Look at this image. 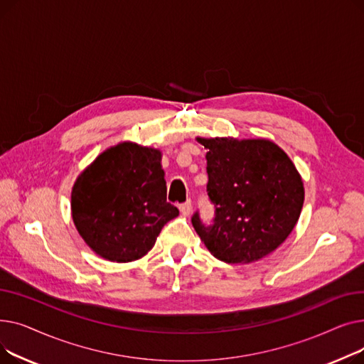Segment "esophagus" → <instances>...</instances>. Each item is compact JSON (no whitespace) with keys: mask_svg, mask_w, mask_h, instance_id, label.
Segmentation results:
<instances>
[{"mask_svg":"<svg viewBox=\"0 0 364 364\" xmlns=\"http://www.w3.org/2000/svg\"><path fill=\"white\" fill-rule=\"evenodd\" d=\"M180 213L183 214V215H190V213H192V202L190 200H187V202H184L183 205H180Z\"/></svg>","mask_w":364,"mask_h":364,"instance_id":"34e87169","label":"esophagus"}]
</instances>
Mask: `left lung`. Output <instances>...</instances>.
Here are the masks:
<instances>
[{"label":"left lung","mask_w":364,"mask_h":364,"mask_svg":"<svg viewBox=\"0 0 364 364\" xmlns=\"http://www.w3.org/2000/svg\"><path fill=\"white\" fill-rule=\"evenodd\" d=\"M206 151V192L215 208L211 225L192 217L215 258L252 262L272 254L294 230L304 184L289 156L265 139H200Z\"/></svg>","instance_id":"left-lung-1"}]
</instances>
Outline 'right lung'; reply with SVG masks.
<instances>
[{"label":"right lung","instance_id":"add662e5","mask_svg":"<svg viewBox=\"0 0 364 364\" xmlns=\"http://www.w3.org/2000/svg\"><path fill=\"white\" fill-rule=\"evenodd\" d=\"M158 149L125 141L105 150L76 178L70 208L76 230L105 259L146 255L162 227L178 215L166 202Z\"/></svg>","mask_w":364,"mask_h":364}]
</instances>
